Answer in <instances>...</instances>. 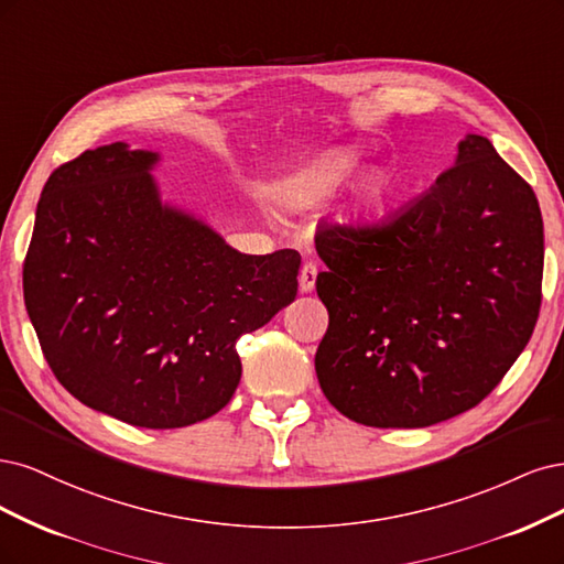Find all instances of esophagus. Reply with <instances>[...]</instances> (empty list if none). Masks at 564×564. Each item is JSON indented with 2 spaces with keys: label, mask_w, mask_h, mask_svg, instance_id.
<instances>
[{
  "label": "esophagus",
  "mask_w": 564,
  "mask_h": 564,
  "mask_svg": "<svg viewBox=\"0 0 564 564\" xmlns=\"http://www.w3.org/2000/svg\"><path fill=\"white\" fill-rule=\"evenodd\" d=\"M316 274H318V267L316 262H304L300 269V290L302 293H312L314 285H316Z\"/></svg>",
  "instance_id": "1"
}]
</instances>
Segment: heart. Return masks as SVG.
I'll return each mask as SVG.
<instances>
[{
    "label": "heart",
    "mask_w": 564,
    "mask_h": 564,
    "mask_svg": "<svg viewBox=\"0 0 564 564\" xmlns=\"http://www.w3.org/2000/svg\"><path fill=\"white\" fill-rule=\"evenodd\" d=\"M354 173H356V161L351 156L333 159L330 163H325L323 169L314 171L312 175L306 177V183L300 187V196L297 198H308V196H314L321 189H328L333 185L347 183V180ZM387 192H389V180L384 175L370 177V183L366 187V204L368 206H379L381 202H384Z\"/></svg>",
    "instance_id": "b5f03b06"
}]
</instances>
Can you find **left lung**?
Returning a JSON list of instances; mask_svg holds the SVG:
<instances>
[{"mask_svg": "<svg viewBox=\"0 0 564 564\" xmlns=\"http://www.w3.org/2000/svg\"><path fill=\"white\" fill-rule=\"evenodd\" d=\"M316 351L325 398L377 429L452 420L511 370L541 308L543 220L534 189L482 135L387 220L325 225Z\"/></svg>", "mask_w": 564, "mask_h": 564, "instance_id": "left-lung-1", "label": "left lung"}]
</instances>
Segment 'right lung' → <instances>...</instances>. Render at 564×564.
<instances>
[{"label": "right lung", "instance_id": "right-lung-1", "mask_svg": "<svg viewBox=\"0 0 564 564\" xmlns=\"http://www.w3.org/2000/svg\"><path fill=\"white\" fill-rule=\"evenodd\" d=\"M156 154L112 142L51 173L23 262L28 316L61 384L142 429L220 412L239 387L236 339L297 295V250L243 256L161 206Z\"/></svg>", "mask_w": 564, "mask_h": 564}]
</instances>
